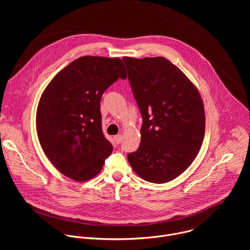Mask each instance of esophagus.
Returning <instances> with one entry per match:
<instances>
[{
  "mask_svg": "<svg viewBox=\"0 0 250 250\" xmlns=\"http://www.w3.org/2000/svg\"><path fill=\"white\" fill-rule=\"evenodd\" d=\"M114 139H115V141L117 142V144H120V142H121L122 139H123V136H122L121 134H118V135H116V136L114 137Z\"/></svg>",
  "mask_w": 250,
  "mask_h": 250,
  "instance_id": "obj_1",
  "label": "esophagus"
}]
</instances>
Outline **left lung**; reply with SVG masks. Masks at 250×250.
<instances>
[{
  "label": "left lung",
  "instance_id": "8db88e82",
  "mask_svg": "<svg viewBox=\"0 0 250 250\" xmlns=\"http://www.w3.org/2000/svg\"><path fill=\"white\" fill-rule=\"evenodd\" d=\"M123 60L144 120L139 147L127 155L128 162L146 181H172L192 164L202 146L203 100L192 81L164 57Z\"/></svg>",
  "mask_w": 250,
  "mask_h": 250
}]
</instances>
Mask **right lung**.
<instances>
[{
  "instance_id": "add662e5",
  "label": "right lung",
  "mask_w": 250,
  "mask_h": 250,
  "mask_svg": "<svg viewBox=\"0 0 250 250\" xmlns=\"http://www.w3.org/2000/svg\"><path fill=\"white\" fill-rule=\"evenodd\" d=\"M119 78H126L122 59L82 56L59 71L42 94L37 111L40 144L71 180L92 179L113 152L102 131L100 102Z\"/></svg>"
}]
</instances>
